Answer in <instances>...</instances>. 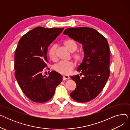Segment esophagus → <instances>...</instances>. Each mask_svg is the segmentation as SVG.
<instances>
[{
	"instance_id": "1",
	"label": "esophagus",
	"mask_w": 130,
	"mask_h": 130,
	"mask_svg": "<svg viewBox=\"0 0 130 130\" xmlns=\"http://www.w3.org/2000/svg\"><path fill=\"white\" fill-rule=\"evenodd\" d=\"M70 79V76L69 75H63V80H66V79Z\"/></svg>"
}]
</instances>
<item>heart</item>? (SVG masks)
<instances>
[{
	"label": "heart",
	"mask_w": 130,
	"mask_h": 130,
	"mask_svg": "<svg viewBox=\"0 0 130 130\" xmlns=\"http://www.w3.org/2000/svg\"><path fill=\"white\" fill-rule=\"evenodd\" d=\"M64 44L66 48L71 53L76 51L78 47L77 43L75 40L72 39L65 40ZM48 55L53 61H55L57 59L56 45H52L50 47L48 51ZM73 57L76 60V62L79 63L82 61L83 55L81 53L78 52L74 53L73 55ZM74 66V65L72 61H60L53 66V69L60 74H67L73 70Z\"/></svg>",
	"instance_id": "heart-1"
}]
</instances>
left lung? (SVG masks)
<instances>
[{
  "instance_id": "left-lung-1",
  "label": "left lung",
  "mask_w": 130,
  "mask_h": 130,
  "mask_svg": "<svg viewBox=\"0 0 130 130\" xmlns=\"http://www.w3.org/2000/svg\"><path fill=\"white\" fill-rule=\"evenodd\" d=\"M67 35L83 45L84 57L78 67L79 75L71 76L76 87L70 94L78 102L84 103L96 98L105 86L110 75V51L106 39L96 30L89 27L66 29Z\"/></svg>"
}]
</instances>
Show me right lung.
Wrapping results in <instances>:
<instances>
[{"label": "right lung", "instance_id": "add662e5", "mask_svg": "<svg viewBox=\"0 0 130 130\" xmlns=\"http://www.w3.org/2000/svg\"><path fill=\"white\" fill-rule=\"evenodd\" d=\"M64 28H46L37 27L27 32L19 40L15 54V77L26 96L36 103H44L54 96L62 76L52 71L43 74L47 66L49 45Z\"/></svg>", "mask_w": 130, "mask_h": 130}]
</instances>
